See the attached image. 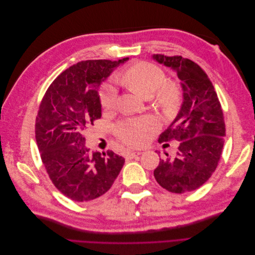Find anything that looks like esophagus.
<instances>
[{
  "mask_svg": "<svg viewBox=\"0 0 255 255\" xmlns=\"http://www.w3.org/2000/svg\"><path fill=\"white\" fill-rule=\"evenodd\" d=\"M139 154H141V151H132V150H129V151H127V153H126V157L127 158H133V157H135V156H137V155H139Z\"/></svg>",
  "mask_w": 255,
  "mask_h": 255,
  "instance_id": "esophagus-1",
  "label": "esophagus"
}]
</instances>
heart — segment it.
<instances>
[{
	"mask_svg": "<svg viewBox=\"0 0 255 255\" xmlns=\"http://www.w3.org/2000/svg\"><path fill=\"white\" fill-rule=\"evenodd\" d=\"M117 81L143 98H149L154 93V102L167 115L174 114L180 106L181 90L179 86L172 82H165V73L156 66L148 63L135 64L119 73ZM99 98L103 109H112L117 99V91L112 84L106 83L100 90ZM155 129V121L144 118L122 121L116 126L115 133L121 141L138 146L144 143Z\"/></svg>",
	"mask_w": 255,
	"mask_h": 255,
	"instance_id": "obj_1",
	"label": "heart"
}]
</instances>
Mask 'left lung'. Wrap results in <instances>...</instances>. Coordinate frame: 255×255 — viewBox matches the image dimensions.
Segmentation results:
<instances>
[{"label":"left lung","instance_id":"left-lung-1","mask_svg":"<svg viewBox=\"0 0 255 255\" xmlns=\"http://www.w3.org/2000/svg\"><path fill=\"white\" fill-rule=\"evenodd\" d=\"M171 68L181 80L183 104L158 141L176 140L174 157L159 159L154 177L161 187L174 194L198 189L217 168L223 148L226 125L221 105L203 69L182 56H152Z\"/></svg>","mask_w":255,"mask_h":255}]
</instances>
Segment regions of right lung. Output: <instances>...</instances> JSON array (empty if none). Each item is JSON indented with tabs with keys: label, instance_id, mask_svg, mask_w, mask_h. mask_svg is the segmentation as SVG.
<instances>
[{
	"label": "right lung",
	"instance_id": "add662e5",
	"mask_svg": "<svg viewBox=\"0 0 255 255\" xmlns=\"http://www.w3.org/2000/svg\"><path fill=\"white\" fill-rule=\"evenodd\" d=\"M119 60H86L71 66L50 85L36 118L35 134L52 183L76 202H88L110 190L125 165L113 151L90 152L83 130L101 118L99 87Z\"/></svg>",
	"mask_w": 255,
	"mask_h": 255
}]
</instances>
